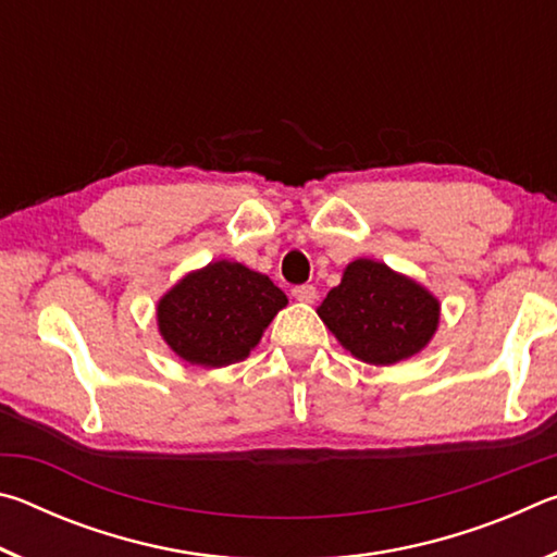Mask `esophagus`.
<instances>
[{"instance_id":"34e87169","label":"esophagus","mask_w":557,"mask_h":557,"mask_svg":"<svg viewBox=\"0 0 557 557\" xmlns=\"http://www.w3.org/2000/svg\"><path fill=\"white\" fill-rule=\"evenodd\" d=\"M292 297H295L297 301H305V305H312V301L317 299V287L314 285H299L292 289Z\"/></svg>"}]
</instances>
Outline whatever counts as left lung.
<instances>
[{"instance_id": "1", "label": "left lung", "mask_w": 557, "mask_h": 557, "mask_svg": "<svg viewBox=\"0 0 557 557\" xmlns=\"http://www.w3.org/2000/svg\"><path fill=\"white\" fill-rule=\"evenodd\" d=\"M317 314L348 354L371 366L418 356L440 326V299L385 262L358 258L344 268Z\"/></svg>"}]
</instances>
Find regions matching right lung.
I'll return each mask as SVG.
<instances>
[{
    "label": "right lung",
    "instance_id": "right-lung-1",
    "mask_svg": "<svg viewBox=\"0 0 557 557\" xmlns=\"http://www.w3.org/2000/svg\"><path fill=\"white\" fill-rule=\"evenodd\" d=\"M287 295L268 275L231 260L191 270L157 301L166 346L191 366L223 369L248 358Z\"/></svg>",
    "mask_w": 557,
    "mask_h": 557
}]
</instances>
